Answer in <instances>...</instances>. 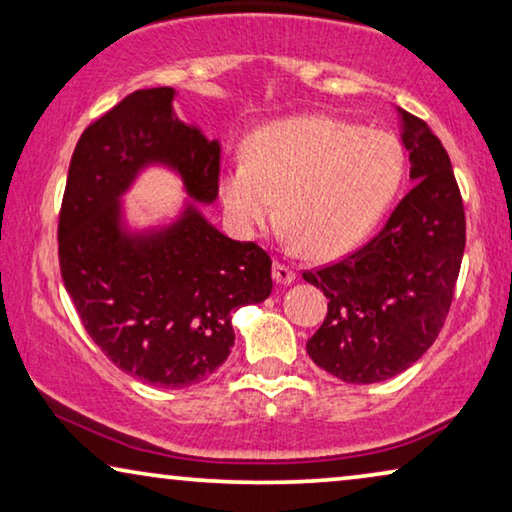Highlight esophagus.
Here are the masks:
<instances>
[{"mask_svg": "<svg viewBox=\"0 0 512 512\" xmlns=\"http://www.w3.org/2000/svg\"><path fill=\"white\" fill-rule=\"evenodd\" d=\"M272 274H274V281L283 283V286H286V283H293L295 281V270L288 263H283V261H274V272Z\"/></svg>", "mask_w": 512, "mask_h": 512, "instance_id": "34e87169", "label": "esophagus"}]
</instances>
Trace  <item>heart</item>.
<instances>
[{"mask_svg":"<svg viewBox=\"0 0 512 512\" xmlns=\"http://www.w3.org/2000/svg\"><path fill=\"white\" fill-rule=\"evenodd\" d=\"M403 176V146L389 132L302 114L249 137L247 160L219 176V201L231 229L251 238L277 215L281 196L288 238L327 256L373 229Z\"/></svg>","mask_w":512,"mask_h":512,"instance_id":"b5f03b06","label":"heart"}]
</instances>
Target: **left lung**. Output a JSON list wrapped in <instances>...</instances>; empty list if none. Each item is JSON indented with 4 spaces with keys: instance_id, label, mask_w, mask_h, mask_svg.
<instances>
[{
    "instance_id": "1",
    "label": "left lung",
    "mask_w": 512,
    "mask_h": 512,
    "mask_svg": "<svg viewBox=\"0 0 512 512\" xmlns=\"http://www.w3.org/2000/svg\"><path fill=\"white\" fill-rule=\"evenodd\" d=\"M398 114L414 187L364 247L302 274L329 300L306 352L350 384L389 380L421 359L444 327L465 254V206L448 153L426 121Z\"/></svg>"
}]
</instances>
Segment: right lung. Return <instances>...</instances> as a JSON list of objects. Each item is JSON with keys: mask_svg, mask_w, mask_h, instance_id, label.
Wrapping results in <instances>:
<instances>
[{"mask_svg": "<svg viewBox=\"0 0 512 512\" xmlns=\"http://www.w3.org/2000/svg\"><path fill=\"white\" fill-rule=\"evenodd\" d=\"M171 86L125 96L77 141L59 212V265L86 334L153 387L203 382L233 348V311L272 293V258L226 238L190 203L160 231L128 233L121 194L167 164L194 201L219 192L222 146L174 114Z\"/></svg>", "mask_w": 512, "mask_h": 512, "instance_id": "1", "label": "right lung"}]
</instances>
